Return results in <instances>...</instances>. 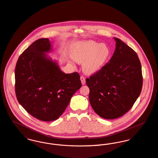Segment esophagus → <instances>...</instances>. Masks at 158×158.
Listing matches in <instances>:
<instances>
[{
  "instance_id": "esophagus-1",
  "label": "esophagus",
  "mask_w": 158,
  "mask_h": 158,
  "mask_svg": "<svg viewBox=\"0 0 158 158\" xmlns=\"http://www.w3.org/2000/svg\"><path fill=\"white\" fill-rule=\"evenodd\" d=\"M81 81L82 85H85L86 81H85V78L84 76H81Z\"/></svg>"
}]
</instances>
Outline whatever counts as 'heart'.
Returning a JSON list of instances; mask_svg holds the SVG:
<instances>
[{
	"label": "heart",
	"instance_id": "heart-1",
	"mask_svg": "<svg viewBox=\"0 0 158 158\" xmlns=\"http://www.w3.org/2000/svg\"><path fill=\"white\" fill-rule=\"evenodd\" d=\"M110 55L109 46L104 43H98L93 40L77 43L73 47L71 56L79 64H82L84 73L94 74L105 66Z\"/></svg>",
	"mask_w": 158,
	"mask_h": 158
}]
</instances>
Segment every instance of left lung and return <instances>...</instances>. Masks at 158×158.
Instances as JSON below:
<instances>
[{
  "label": "left lung",
  "mask_w": 158,
  "mask_h": 158,
  "mask_svg": "<svg viewBox=\"0 0 158 158\" xmlns=\"http://www.w3.org/2000/svg\"><path fill=\"white\" fill-rule=\"evenodd\" d=\"M114 39L116 47L109 62L86 80L93 109L108 120L117 118L129 110L143 86L141 65L136 53L121 40Z\"/></svg>",
  "instance_id": "obj_1"
}]
</instances>
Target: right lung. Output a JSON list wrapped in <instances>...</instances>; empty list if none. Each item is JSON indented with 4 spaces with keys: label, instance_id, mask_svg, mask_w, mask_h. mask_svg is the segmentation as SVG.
<instances>
[{
    "label": "right lung",
    "instance_id": "obj_1",
    "mask_svg": "<svg viewBox=\"0 0 158 158\" xmlns=\"http://www.w3.org/2000/svg\"><path fill=\"white\" fill-rule=\"evenodd\" d=\"M53 50L49 38L39 39L19 56L15 69L18 102L44 122L57 120L82 86L78 73H64L58 61L47 55Z\"/></svg>",
    "mask_w": 158,
    "mask_h": 158
}]
</instances>
